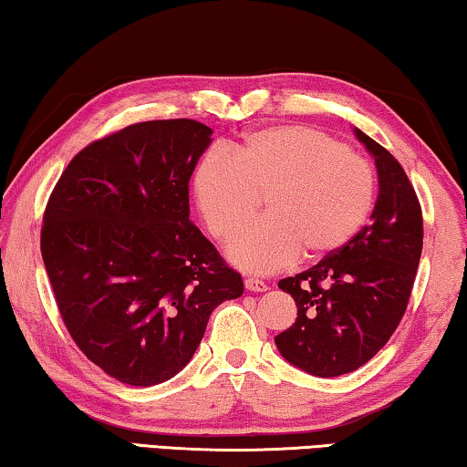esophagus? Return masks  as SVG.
Returning a JSON list of instances; mask_svg holds the SVG:
<instances>
[{
  "mask_svg": "<svg viewBox=\"0 0 467 467\" xmlns=\"http://www.w3.org/2000/svg\"><path fill=\"white\" fill-rule=\"evenodd\" d=\"M244 288L251 290V292H265L267 290V284L259 278H247L244 280Z\"/></svg>",
  "mask_w": 467,
  "mask_h": 467,
  "instance_id": "obj_1",
  "label": "esophagus"
}]
</instances>
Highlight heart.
Listing matches in <instances>:
<instances>
[{
  "label": "heart",
  "instance_id": "b5f03b06",
  "mask_svg": "<svg viewBox=\"0 0 467 467\" xmlns=\"http://www.w3.org/2000/svg\"><path fill=\"white\" fill-rule=\"evenodd\" d=\"M205 224L231 241L255 218L265 195L267 218L244 231L228 259L251 274H272L305 251L321 259L350 243L375 203V175L365 158L306 125L249 131L234 156L212 152L193 175Z\"/></svg>",
  "mask_w": 467,
  "mask_h": 467
}]
</instances>
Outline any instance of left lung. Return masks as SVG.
<instances>
[{
    "instance_id": "8db88e82",
    "label": "left lung",
    "mask_w": 467,
    "mask_h": 467,
    "mask_svg": "<svg viewBox=\"0 0 467 467\" xmlns=\"http://www.w3.org/2000/svg\"><path fill=\"white\" fill-rule=\"evenodd\" d=\"M375 158L379 195L370 224L309 270L278 286L296 303V321L275 336L284 360L313 377H339L387 344L406 313L422 253V212L401 164L354 128Z\"/></svg>"
}]
</instances>
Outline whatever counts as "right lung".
Instances as JSON below:
<instances>
[{"mask_svg": "<svg viewBox=\"0 0 467 467\" xmlns=\"http://www.w3.org/2000/svg\"><path fill=\"white\" fill-rule=\"evenodd\" d=\"M208 125L144 121L86 146L47 203L41 253L61 319L94 365L125 385L169 381L241 274L189 223V179Z\"/></svg>", "mask_w": 467, "mask_h": 467, "instance_id": "obj_1", "label": "right lung"}]
</instances>
